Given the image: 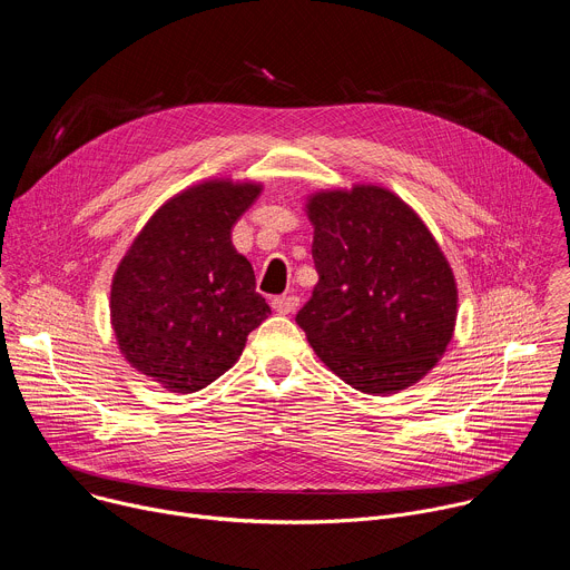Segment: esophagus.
<instances>
[{"instance_id": "esophagus-1", "label": "esophagus", "mask_w": 570, "mask_h": 570, "mask_svg": "<svg viewBox=\"0 0 570 570\" xmlns=\"http://www.w3.org/2000/svg\"><path fill=\"white\" fill-rule=\"evenodd\" d=\"M297 306H299V297L297 295H279V297L273 299V308L277 313H282V315L293 313Z\"/></svg>"}]
</instances>
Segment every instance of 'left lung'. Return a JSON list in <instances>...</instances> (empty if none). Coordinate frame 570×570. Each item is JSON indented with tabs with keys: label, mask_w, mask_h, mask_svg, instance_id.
<instances>
[{
	"label": "left lung",
	"mask_w": 570,
	"mask_h": 570,
	"mask_svg": "<svg viewBox=\"0 0 570 570\" xmlns=\"http://www.w3.org/2000/svg\"><path fill=\"white\" fill-rule=\"evenodd\" d=\"M317 284L295 322L317 358L365 394L417 383L453 338L458 288L424 220L383 187L317 191Z\"/></svg>",
	"instance_id": "obj_1"
}]
</instances>
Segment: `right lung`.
I'll return each instance as SVG.
<instances>
[{
    "instance_id": "1",
    "label": "right lung",
    "mask_w": 570,
    "mask_h": 570,
    "mask_svg": "<svg viewBox=\"0 0 570 570\" xmlns=\"http://www.w3.org/2000/svg\"><path fill=\"white\" fill-rule=\"evenodd\" d=\"M262 185L209 180L161 205L132 240L110 291L112 330L126 361L171 392L225 374L271 306L232 225Z\"/></svg>"
}]
</instances>
